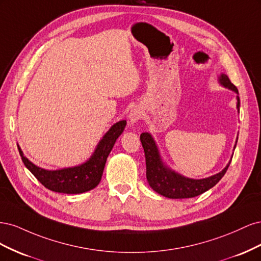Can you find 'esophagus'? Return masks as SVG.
<instances>
[{
  "mask_svg": "<svg viewBox=\"0 0 261 261\" xmlns=\"http://www.w3.org/2000/svg\"><path fill=\"white\" fill-rule=\"evenodd\" d=\"M143 116V111H141L140 108H134L130 110L128 118H129V124L135 125L140 118Z\"/></svg>",
  "mask_w": 261,
  "mask_h": 261,
  "instance_id": "esophagus-1",
  "label": "esophagus"
}]
</instances>
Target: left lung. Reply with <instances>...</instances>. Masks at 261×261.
I'll list each match as a JSON object with an SVG mask.
<instances>
[{
    "label": "left lung",
    "instance_id": "8db88e82",
    "mask_svg": "<svg viewBox=\"0 0 261 261\" xmlns=\"http://www.w3.org/2000/svg\"><path fill=\"white\" fill-rule=\"evenodd\" d=\"M219 83L225 87V88L231 89L239 94L238 88L231 83L230 78L225 74L220 75ZM236 99H238V109H240L239 96L236 97ZM140 141L145 151L146 176L150 187L158 194L172 199L193 198V197L207 192L208 189L212 188L224 176L225 172L231 163L228 162L226 167L216 175L202 179L189 178L178 174V173L171 170L163 163L159 150H158V147L155 145V141L149 133L141 134ZM235 147L236 145L234 146V148Z\"/></svg>",
    "mask_w": 261,
    "mask_h": 261
}]
</instances>
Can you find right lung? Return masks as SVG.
I'll use <instances>...</instances> for the list:
<instances>
[{
	"instance_id": "1",
	"label": "right lung",
	"mask_w": 261,
	"mask_h": 261,
	"mask_svg": "<svg viewBox=\"0 0 261 261\" xmlns=\"http://www.w3.org/2000/svg\"><path fill=\"white\" fill-rule=\"evenodd\" d=\"M125 126L126 121L115 123L100 140L89 160L73 168L55 171L39 168L23 155L19 146L17 147L25 167L44 187L57 193L82 194L91 191L100 183L108 155L111 152L116 139L123 133Z\"/></svg>"
}]
</instances>
